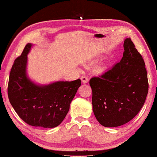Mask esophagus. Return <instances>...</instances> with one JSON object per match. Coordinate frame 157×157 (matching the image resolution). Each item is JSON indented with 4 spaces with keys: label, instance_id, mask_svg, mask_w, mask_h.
<instances>
[{
    "label": "esophagus",
    "instance_id": "34e87169",
    "mask_svg": "<svg viewBox=\"0 0 157 157\" xmlns=\"http://www.w3.org/2000/svg\"><path fill=\"white\" fill-rule=\"evenodd\" d=\"M81 80H82V82H83L84 84H85V83H87L88 81V77H87V76H86V75H83V76H82V78H81Z\"/></svg>",
    "mask_w": 157,
    "mask_h": 157
}]
</instances>
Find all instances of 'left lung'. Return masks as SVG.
<instances>
[{
    "instance_id": "1",
    "label": "left lung",
    "mask_w": 157,
    "mask_h": 157,
    "mask_svg": "<svg viewBox=\"0 0 157 157\" xmlns=\"http://www.w3.org/2000/svg\"><path fill=\"white\" fill-rule=\"evenodd\" d=\"M121 61L98 77H93V110L105 127H117L135 117L143 107L148 80L143 58L130 38L124 40Z\"/></svg>"
}]
</instances>
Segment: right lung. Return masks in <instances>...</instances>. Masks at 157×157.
I'll return each instance as SVG.
<instances>
[{"label":"right lung","mask_w":157,"mask_h":157,"mask_svg":"<svg viewBox=\"0 0 157 157\" xmlns=\"http://www.w3.org/2000/svg\"><path fill=\"white\" fill-rule=\"evenodd\" d=\"M28 43L14 61L10 71L7 93L10 104L25 123L32 126L55 128L64 120L70 104L81 85L80 79L39 86L27 78Z\"/></svg>","instance_id":"obj_1"}]
</instances>
